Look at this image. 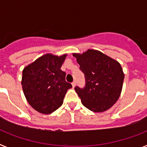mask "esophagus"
Listing matches in <instances>:
<instances>
[{
	"label": "esophagus",
	"instance_id": "34e87169",
	"mask_svg": "<svg viewBox=\"0 0 147 147\" xmlns=\"http://www.w3.org/2000/svg\"><path fill=\"white\" fill-rule=\"evenodd\" d=\"M71 84H72V86H73V88H74V87L76 86V82H75V81H74V82H73L71 83Z\"/></svg>",
	"mask_w": 147,
	"mask_h": 147
}]
</instances>
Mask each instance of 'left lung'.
Segmentation results:
<instances>
[{"label":"left lung","mask_w":147,"mask_h":147,"mask_svg":"<svg viewBox=\"0 0 147 147\" xmlns=\"http://www.w3.org/2000/svg\"><path fill=\"white\" fill-rule=\"evenodd\" d=\"M73 56L85 74V86L74 88L82 105L96 113L108 110L119 99L123 86L124 74L119 62L92 49Z\"/></svg>","instance_id":"1"}]
</instances>
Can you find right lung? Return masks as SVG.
Listing matches in <instances>:
<instances>
[{"instance_id":"right-lung-1","label":"right lung","mask_w":147,"mask_h":147,"mask_svg":"<svg viewBox=\"0 0 147 147\" xmlns=\"http://www.w3.org/2000/svg\"><path fill=\"white\" fill-rule=\"evenodd\" d=\"M66 56L45 54L23 69V93L28 104L39 113L50 114L57 110L67 90L72 88L65 81V72L60 69Z\"/></svg>"}]
</instances>
